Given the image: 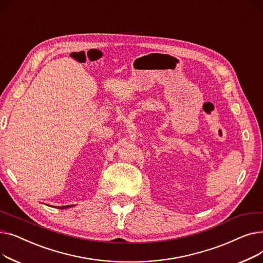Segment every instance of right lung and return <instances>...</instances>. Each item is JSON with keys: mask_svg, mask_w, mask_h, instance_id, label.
Returning a JSON list of instances; mask_svg holds the SVG:
<instances>
[{"mask_svg": "<svg viewBox=\"0 0 263 263\" xmlns=\"http://www.w3.org/2000/svg\"><path fill=\"white\" fill-rule=\"evenodd\" d=\"M69 206H72V205H65V206H59V209H66V208H69Z\"/></svg>", "mask_w": 263, "mask_h": 263, "instance_id": "1", "label": "right lung"}]
</instances>
